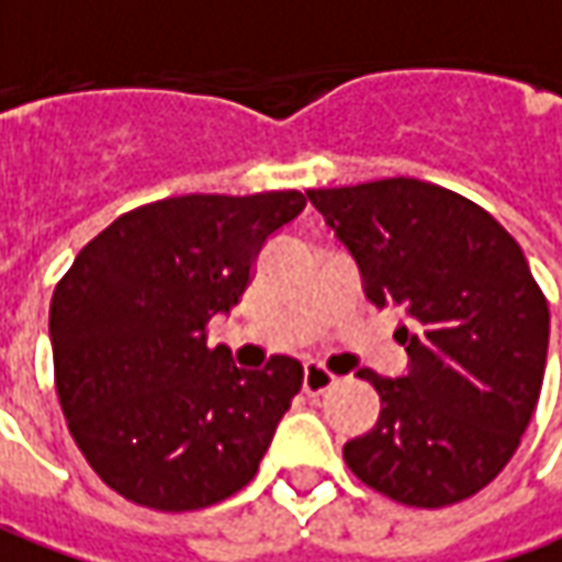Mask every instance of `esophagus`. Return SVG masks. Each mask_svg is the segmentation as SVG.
I'll use <instances>...</instances> for the list:
<instances>
[{
    "label": "esophagus",
    "mask_w": 562,
    "mask_h": 562,
    "mask_svg": "<svg viewBox=\"0 0 562 562\" xmlns=\"http://www.w3.org/2000/svg\"><path fill=\"white\" fill-rule=\"evenodd\" d=\"M339 382V376H333L326 367H319V363H304V392L307 395H323L326 389H333Z\"/></svg>",
    "instance_id": "34e87169"
}]
</instances>
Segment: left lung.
<instances>
[{"instance_id":"8db88e82","label":"left lung","mask_w":562,"mask_h":562,"mask_svg":"<svg viewBox=\"0 0 562 562\" xmlns=\"http://www.w3.org/2000/svg\"><path fill=\"white\" fill-rule=\"evenodd\" d=\"M307 199L358 261L367 299L411 319L397 329L407 373L360 370L382 411L345 463L407 507L473 497L516 454L544 382L551 311L522 248L485 207L411 177Z\"/></svg>"}]
</instances>
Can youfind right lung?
Returning <instances> with one entry per match:
<instances>
[{"instance_id":"obj_1","label":"right lung","mask_w":562,"mask_h":562,"mask_svg":"<svg viewBox=\"0 0 562 562\" xmlns=\"http://www.w3.org/2000/svg\"><path fill=\"white\" fill-rule=\"evenodd\" d=\"M307 199L177 195L126 211L74 258L49 307L55 389L68 429L108 488L151 510L211 507L245 488L304 367L263 370L207 348L263 243Z\"/></svg>"}]
</instances>
